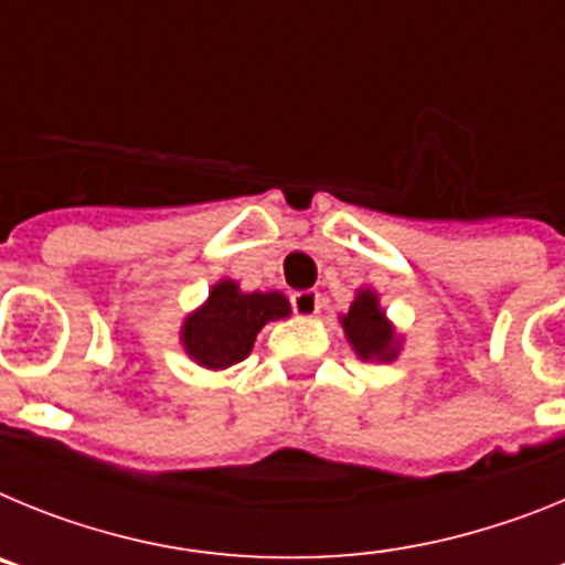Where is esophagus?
<instances>
[{"label":"esophagus","instance_id":"esophagus-1","mask_svg":"<svg viewBox=\"0 0 565 565\" xmlns=\"http://www.w3.org/2000/svg\"><path fill=\"white\" fill-rule=\"evenodd\" d=\"M291 306L299 317H317L322 311V297L317 291H297L291 297Z\"/></svg>","mask_w":565,"mask_h":565}]
</instances>
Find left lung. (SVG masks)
<instances>
[{"label":"left lung","instance_id":"8db88e82","mask_svg":"<svg viewBox=\"0 0 565 565\" xmlns=\"http://www.w3.org/2000/svg\"><path fill=\"white\" fill-rule=\"evenodd\" d=\"M339 322L359 359L364 362H396L398 359L402 337L384 313L373 288H359L348 313H339Z\"/></svg>","mask_w":565,"mask_h":565}]
</instances>
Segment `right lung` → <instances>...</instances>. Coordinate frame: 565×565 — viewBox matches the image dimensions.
<instances>
[{
    "instance_id": "right-lung-1",
    "label": "right lung",
    "mask_w": 565,
    "mask_h": 565,
    "mask_svg": "<svg viewBox=\"0 0 565 565\" xmlns=\"http://www.w3.org/2000/svg\"><path fill=\"white\" fill-rule=\"evenodd\" d=\"M291 317V302L279 291H239L234 279H221L206 302L181 326V344L189 359L206 371H226L252 353L254 339L274 319Z\"/></svg>"
}]
</instances>
